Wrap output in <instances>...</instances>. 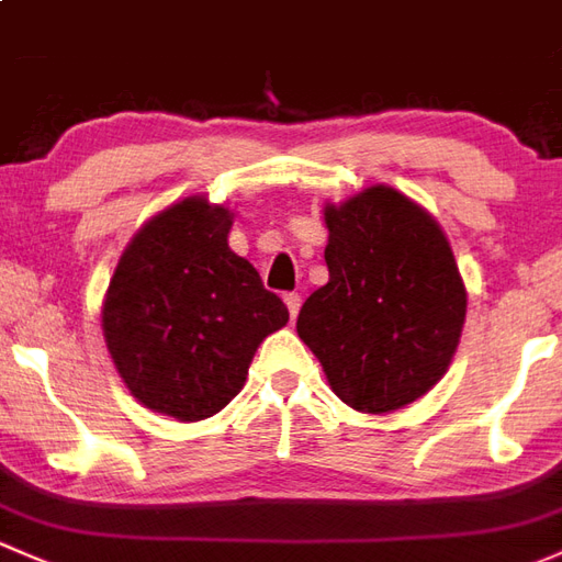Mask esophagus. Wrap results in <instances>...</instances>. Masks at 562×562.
Returning <instances> with one entry per match:
<instances>
[{
  "label": "esophagus",
  "instance_id": "34e87169",
  "mask_svg": "<svg viewBox=\"0 0 562 562\" xmlns=\"http://www.w3.org/2000/svg\"><path fill=\"white\" fill-rule=\"evenodd\" d=\"M283 303H286V307H289V316L297 318L300 305H303V297H300L297 292H289V294H283Z\"/></svg>",
  "mask_w": 562,
  "mask_h": 562
}]
</instances>
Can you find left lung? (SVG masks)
Returning <instances> with one entry per match:
<instances>
[{"label": "left lung", "mask_w": 562, "mask_h": 562, "mask_svg": "<svg viewBox=\"0 0 562 562\" xmlns=\"http://www.w3.org/2000/svg\"><path fill=\"white\" fill-rule=\"evenodd\" d=\"M329 281L305 300L300 340L331 391L359 413H391L448 372L467 286L426 209L394 187H367L324 209Z\"/></svg>", "instance_id": "8db88e82"}]
</instances>
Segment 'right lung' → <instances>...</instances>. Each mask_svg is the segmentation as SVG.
Listing matches in <instances>:
<instances>
[{
  "label": "right lung",
  "instance_id": "1",
  "mask_svg": "<svg viewBox=\"0 0 562 562\" xmlns=\"http://www.w3.org/2000/svg\"><path fill=\"white\" fill-rule=\"evenodd\" d=\"M233 214L192 195L134 235L106 289V348L131 394L177 420L220 413L259 342L289 322L249 259L227 246Z\"/></svg>",
  "mask_w": 562,
  "mask_h": 562
}]
</instances>
